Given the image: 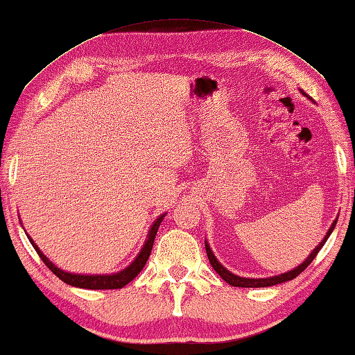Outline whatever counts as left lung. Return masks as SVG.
Segmentation results:
<instances>
[{"mask_svg":"<svg viewBox=\"0 0 355 355\" xmlns=\"http://www.w3.org/2000/svg\"><path fill=\"white\" fill-rule=\"evenodd\" d=\"M336 220H338V218H336ZM336 220L332 223V226H330V230L327 231V234H325L322 242L319 243V245L315 250H313L310 257L306 258L299 267H295V269L286 272V274H282V275H277V277H270V278H242V277H237L234 274H231L230 270H226L225 267L218 263L217 258L214 257L212 250L209 248V245L206 243V253H207L209 263H211V266L214 267V270H216L217 274L222 277L226 283H230L231 286H236V288H266V286H274V284H280V283H284V282H289V280H293V278L297 277L299 274H302V272H304L306 267L311 264V261L316 258V254L319 253V250L324 247L325 241L329 239L330 232L334 231L335 225H336Z\"/></svg>","mask_w":355,"mask_h":355,"instance_id":"left-lung-1","label":"left lung"}]
</instances>
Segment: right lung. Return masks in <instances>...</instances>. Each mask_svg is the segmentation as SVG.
Listing matches in <instances>:
<instances>
[{"label": "right lung", "mask_w": 355, "mask_h": 355, "mask_svg": "<svg viewBox=\"0 0 355 355\" xmlns=\"http://www.w3.org/2000/svg\"><path fill=\"white\" fill-rule=\"evenodd\" d=\"M165 214L162 217L157 218V222H154V225L150 226V231H149V236H148V241L144 243L141 252L137 257V259L133 261V263L125 267L124 270L118 272V274H113V275H77V274H69V272H64L61 269H58V267L49 261V258L45 257V254L40 252L39 247L34 243V241L30 237V242L33 243L34 250H36L39 258L44 261V264L49 267V269L53 272V274L62 280L64 283L71 284V286H77V288H83V289H121L124 288L127 283H130L133 278H135L141 269L146 264V261L149 259V254H150V250H153L154 245V239H155V234H157V230H159V226L162 223V220H164Z\"/></svg>", "instance_id": "1"}]
</instances>
